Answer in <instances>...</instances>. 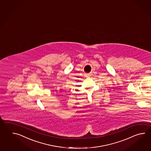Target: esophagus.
<instances>
[{
  "label": "esophagus",
  "mask_w": 151,
  "mask_h": 151,
  "mask_svg": "<svg viewBox=\"0 0 151 151\" xmlns=\"http://www.w3.org/2000/svg\"><path fill=\"white\" fill-rule=\"evenodd\" d=\"M85 77H87V78L89 77V74H86V75H85ZM3 115H5V114H3Z\"/></svg>",
  "instance_id": "obj_1"
}]
</instances>
